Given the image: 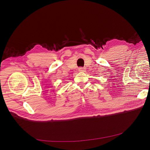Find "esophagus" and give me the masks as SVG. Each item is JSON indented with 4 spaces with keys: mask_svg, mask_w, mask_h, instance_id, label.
<instances>
[{
    "mask_svg": "<svg viewBox=\"0 0 150 150\" xmlns=\"http://www.w3.org/2000/svg\"><path fill=\"white\" fill-rule=\"evenodd\" d=\"M85 71H86V68H84V67H80V68H79V71L81 72H85Z\"/></svg>",
    "mask_w": 150,
    "mask_h": 150,
    "instance_id": "esophagus-1",
    "label": "esophagus"
}]
</instances>
